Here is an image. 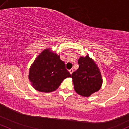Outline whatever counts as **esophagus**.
<instances>
[{
	"instance_id": "34e87169",
	"label": "esophagus",
	"mask_w": 129,
	"mask_h": 129,
	"mask_svg": "<svg viewBox=\"0 0 129 129\" xmlns=\"http://www.w3.org/2000/svg\"><path fill=\"white\" fill-rule=\"evenodd\" d=\"M73 69H70V70H69V72H70V74H72V73H73Z\"/></svg>"
}]
</instances>
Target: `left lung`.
<instances>
[{
    "mask_svg": "<svg viewBox=\"0 0 129 129\" xmlns=\"http://www.w3.org/2000/svg\"><path fill=\"white\" fill-rule=\"evenodd\" d=\"M78 63L79 68L72 74L74 89L81 95L89 97L101 87V74L97 65L89 56L81 57Z\"/></svg>",
    "mask_w": 129,
    "mask_h": 129,
    "instance_id": "obj_1",
    "label": "left lung"
}]
</instances>
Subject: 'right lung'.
I'll return each instance as SVG.
<instances>
[{
    "instance_id": "obj_1",
    "label": "right lung",
    "mask_w": 129,
    "mask_h": 129,
    "mask_svg": "<svg viewBox=\"0 0 129 129\" xmlns=\"http://www.w3.org/2000/svg\"><path fill=\"white\" fill-rule=\"evenodd\" d=\"M71 75L65 62L56 53L45 49L36 58L29 70V80L36 90L42 92L56 90L62 81Z\"/></svg>"
}]
</instances>
